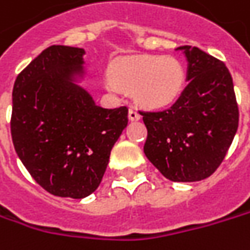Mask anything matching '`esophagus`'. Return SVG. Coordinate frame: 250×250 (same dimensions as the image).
<instances>
[{"mask_svg": "<svg viewBox=\"0 0 250 250\" xmlns=\"http://www.w3.org/2000/svg\"><path fill=\"white\" fill-rule=\"evenodd\" d=\"M128 115H129V119H131V121H138V119H141V112H139L135 106H131V108H129V114H128Z\"/></svg>", "mask_w": 250, "mask_h": 250, "instance_id": "obj_1", "label": "esophagus"}]
</instances>
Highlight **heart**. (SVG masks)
<instances>
[{"label": "heart", "mask_w": 250, "mask_h": 250, "mask_svg": "<svg viewBox=\"0 0 250 250\" xmlns=\"http://www.w3.org/2000/svg\"><path fill=\"white\" fill-rule=\"evenodd\" d=\"M109 85L133 91L145 105L160 106L174 101L184 85V69L170 56H144L115 64Z\"/></svg>", "instance_id": "b5f03b06"}]
</instances>
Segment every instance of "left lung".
Segmentation results:
<instances>
[{"label": "left lung", "instance_id": "8db88e82", "mask_svg": "<svg viewBox=\"0 0 250 250\" xmlns=\"http://www.w3.org/2000/svg\"><path fill=\"white\" fill-rule=\"evenodd\" d=\"M187 57V87L177 101L159 111H141L147 129L146 157L171 181L209 177L238 131L239 109L229 70L198 47L180 46Z\"/></svg>", "mask_w": 250, "mask_h": 250}]
</instances>
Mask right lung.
Listing matches in <instances>:
<instances>
[{"instance_id":"right-lung-1","label":"right lung","mask_w":250,"mask_h":250,"mask_svg":"<svg viewBox=\"0 0 250 250\" xmlns=\"http://www.w3.org/2000/svg\"><path fill=\"white\" fill-rule=\"evenodd\" d=\"M84 49L53 44L18 74L11 135L33 180L57 197L84 198L97 190L109 153L128 125V108L106 109L74 84Z\"/></svg>"}]
</instances>
